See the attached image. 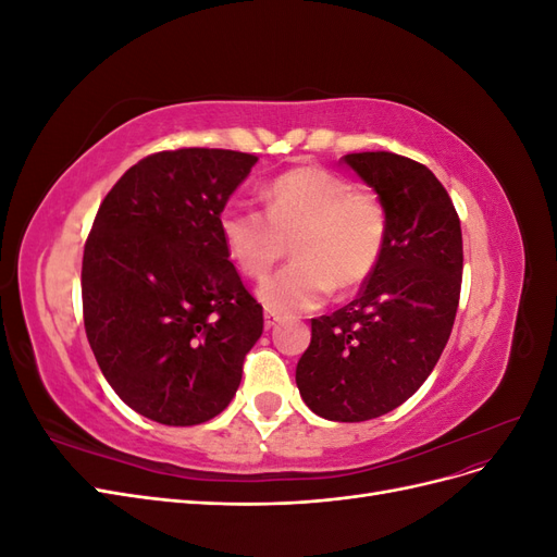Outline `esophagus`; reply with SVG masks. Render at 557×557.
<instances>
[{"label": "esophagus", "mask_w": 557, "mask_h": 557, "mask_svg": "<svg viewBox=\"0 0 557 557\" xmlns=\"http://www.w3.org/2000/svg\"><path fill=\"white\" fill-rule=\"evenodd\" d=\"M278 323V315L274 311H264V327L267 330H274Z\"/></svg>", "instance_id": "1"}]
</instances>
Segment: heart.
Listing matches in <instances>:
<instances>
[{"label":"heart","instance_id":"b5f03b06","mask_svg":"<svg viewBox=\"0 0 557 557\" xmlns=\"http://www.w3.org/2000/svg\"><path fill=\"white\" fill-rule=\"evenodd\" d=\"M232 262L262 278L293 244L290 267L260 285L269 311L299 313L323 305L332 288L356 290L379 267L387 215L383 201L323 166L281 174L267 188V211L232 201L218 215Z\"/></svg>","mask_w":557,"mask_h":557}]
</instances>
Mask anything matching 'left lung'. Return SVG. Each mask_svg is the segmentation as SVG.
Listing matches in <instances>:
<instances>
[{
    "label": "left lung",
    "mask_w": 557,
    "mask_h": 557,
    "mask_svg": "<svg viewBox=\"0 0 557 557\" xmlns=\"http://www.w3.org/2000/svg\"><path fill=\"white\" fill-rule=\"evenodd\" d=\"M342 160L383 201L385 246L358 299L311 320L295 381L320 418L362 423L407 401L440 362L460 301L462 230L425 164L385 150Z\"/></svg>",
    "instance_id": "left-lung-1"
}]
</instances>
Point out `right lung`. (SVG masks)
Returning a JSON list of instances; mask_svg holds the SVG:
<instances>
[{"label": "right lung", "instance_id": "obj_1", "mask_svg": "<svg viewBox=\"0 0 557 557\" xmlns=\"http://www.w3.org/2000/svg\"><path fill=\"white\" fill-rule=\"evenodd\" d=\"M256 156L162 150L121 176L83 250V323L104 379L129 409L162 425L215 418L262 334L218 230Z\"/></svg>", "mask_w": 557, "mask_h": 557}]
</instances>
